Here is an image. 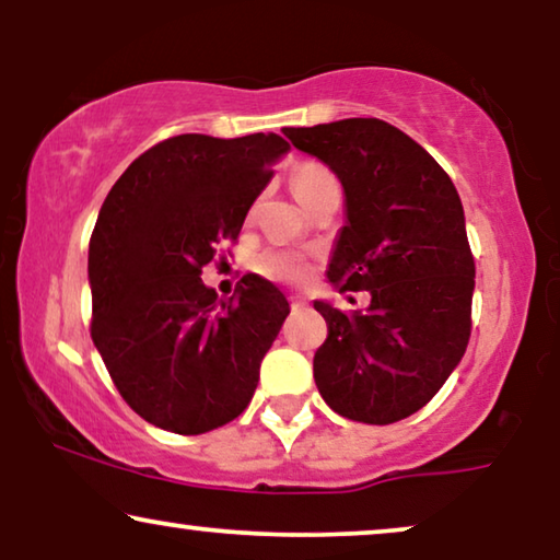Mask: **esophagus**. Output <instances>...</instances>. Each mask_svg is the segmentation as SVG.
Listing matches in <instances>:
<instances>
[{"label": "esophagus", "instance_id": "esophagus-1", "mask_svg": "<svg viewBox=\"0 0 560 560\" xmlns=\"http://www.w3.org/2000/svg\"><path fill=\"white\" fill-rule=\"evenodd\" d=\"M290 305H293V308H303V305H305V298H303V295H298V293H293V295H290Z\"/></svg>", "mask_w": 560, "mask_h": 560}]
</instances>
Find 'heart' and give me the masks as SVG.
I'll return each mask as SVG.
<instances>
[{"mask_svg":"<svg viewBox=\"0 0 560 560\" xmlns=\"http://www.w3.org/2000/svg\"><path fill=\"white\" fill-rule=\"evenodd\" d=\"M326 175H331V173H328L324 165L305 163L293 173V190L295 194L298 190H305L316 180L326 178ZM257 267L267 275V278L285 280V282H301L305 275H308V265H305V259L301 255H295V252H285V249L265 252V255L259 257Z\"/></svg>","mask_w":560,"mask_h":560,"instance_id":"1","label":"heart"}]
</instances>
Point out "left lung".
I'll list each match as a JSON object with an SVG mask.
<instances>
[{
	"instance_id": "1",
	"label": "left lung",
	"mask_w": 560,
	"mask_h": 560,
	"mask_svg": "<svg viewBox=\"0 0 560 560\" xmlns=\"http://www.w3.org/2000/svg\"><path fill=\"white\" fill-rule=\"evenodd\" d=\"M343 188V226L326 278L366 290L370 305L313 301L328 336L313 377L328 408L387 425L418 412L462 362L471 334L474 257L464 206L443 167L382 119L285 127Z\"/></svg>"
}]
</instances>
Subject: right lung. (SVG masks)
I'll list each match as a JSON object with an SVG mask.
<instances>
[{"instance_id":"add662e5","label":"right lung","mask_w":560,"mask_h":560,"mask_svg":"<svg viewBox=\"0 0 560 560\" xmlns=\"http://www.w3.org/2000/svg\"><path fill=\"white\" fill-rule=\"evenodd\" d=\"M288 150L275 132L171 137L121 173L98 211L89 244L91 339L129 408L163 431H213L255 395L288 298L249 272L219 301L201 267L240 236Z\"/></svg>"}]
</instances>
